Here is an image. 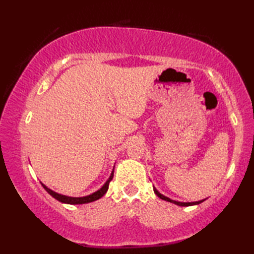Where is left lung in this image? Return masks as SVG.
Segmentation results:
<instances>
[{
    "instance_id": "obj_1",
    "label": "left lung",
    "mask_w": 254,
    "mask_h": 254,
    "mask_svg": "<svg viewBox=\"0 0 254 254\" xmlns=\"http://www.w3.org/2000/svg\"><path fill=\"white\" fill-rule=\"evenodd\" d=\"M154 192L156 193V195H157L158 197H160L161 199H165V201H168V202H171V203H175V204H177V205H179V206H191V205H196V204H199V203H202V202H203V201L193 202V203H182V202H177V201H172V199H170V198H168V197L164 196L163 194H160L157 190H156L155 188H154Z\"/></svg>"
}]
</instances>
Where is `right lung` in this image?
Wrapping results in <instances>:
<instances>
[{"label": "right lung", "instance_id": "obj_1", "mask_svg": "<svg viewBox=\"0 0 254 254\" xmlns=\"http://www.w3.org/2000/svg\"><path fill=\"white\" fill-rule=\"evenodd\" d=\"M113 178V171L110 176L109 179L105 183V186L102 187L100 190H98L97 192L90 194V195L87 196H83V197H71V196H65V195H62V194H59L55 191L50 190V189H48L45 185H42V187L45 188V190L50 194L51 196L55 197L56 199H58L59 202H62V203H66V204H86V203H90V202H94L96 199H99L101 196H104L106 192L108 191V188H109V183L112 180Z\"/></svg>", "mask_w": 254, "mask_h": 254}]
</instances>
